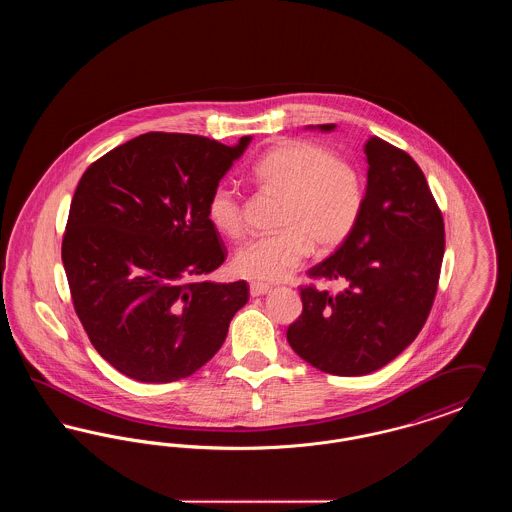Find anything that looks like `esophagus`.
<instances>
[{"label":"esophagus","mask_w":512,"mask_h":512,"mask_svg":"<svg viewBox=\"0 0 512 512\" xmlns=\"http://www.w3.org/2000/svg\"><path fill=\"white\" fill-rule=\"evenodd\" d=\"M249 292L253 297H259V295H265V293L270 292V286L268 284H259V282H253L251 286H249Z\"/></svg>","instance_id":"obj_1"}]
</instances>
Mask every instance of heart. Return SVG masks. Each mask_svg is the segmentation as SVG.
I'll list each match as a JSON object with an SVG mask.
<instances>
[{"mask_svg": "<svg viewBox=\"0 0 512 512\" xmlns=\"http://www.w3.org/2000/svg\"><path fill=\"white\" fill-rule=\"evenodd\" d=\"M251 180L282 195L278 234L247 242L234 255L236 274L255 282H278L290 276L317 247L338 249L355 230L365 205L361 172L328 147L307 140H286L267 149L249 171ZM207 219L232 240L244 236L242 195L219 184L207 199Z\"/></svg>", "mask_w": 512, "mask_h": 512, "instance_id": "1", "label": "heart"}]
</instances>
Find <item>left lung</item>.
<instances>
[{
    "instance_id": "1",
    "label": "left lung",
    "mask_w": 512,
    "mask_h": 512,
    "mask_svg": "<svg viewBox=\"0 0 512 512\" xmlns=\"http://www.w3.org/2000/svg\"><path fill=\"white\" fill-rule=\"evenodd\" d=\"M365 153L361 219L334 255L309 270L345 288L301 286L303 311L288 328L293 351L334 376L374 372L413 343L434 305L445 251L441 211L413 157L378 136Z\"/></svg>"
}]
</instances>
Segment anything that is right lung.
I'll use <instances>...</instances> for the list:
<instances>
[{
  "mask_svg": "<svg viewBox=\"0 0 512 512\" xmlns=\"http://www.w3.org/2000/svg\"><path fill=\"white\" fill-rule=\"evenodd\" d=\"M147 132L82 174L63 236L74 311L121 374L169 384L192 376L226 340L249 299L244 280L203 282L226 247L207 199L249 144Z\"/></svg>",
  "mask_w": 512,
  "mask_h": 512,
  "instance_id": "right-lung-1",
  "label": "right lung"
}]
</instances>
